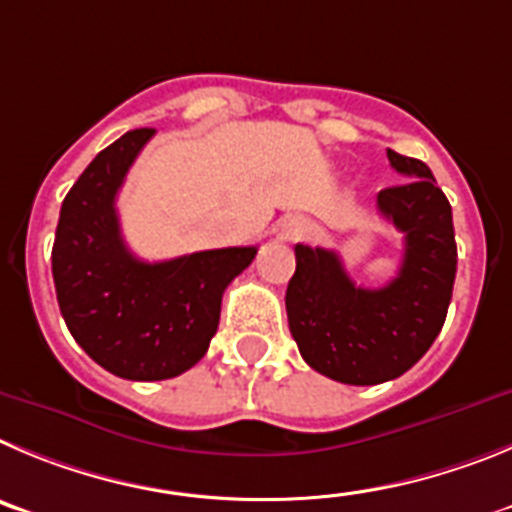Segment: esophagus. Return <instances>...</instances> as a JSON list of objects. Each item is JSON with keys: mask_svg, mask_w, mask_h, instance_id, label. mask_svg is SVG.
<instances>
[{"mask_svg": "<svg viewBox=\"0 0 512 512\" xmlns=\"http://www.w3.org/2000/svg\"><path fill=\"white\" fill-rule=\"evenodd\" d=\"M280 234L285 239H301L308 234V222L301 219V216H288L283 224H280Z\"/></svg>", "mask_w": 512, "mask_h": 512, "instance_id": "esophagus-1", "label": "esophagus"}]
</instances>
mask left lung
Returning a JSON list of instances; mask_svg holds the SVG:
<instances>
[{"instance_id": "left-lung-1", "label": "left lung", "mask_w": 512, "mask_h": 512, "mask_svg": "<svg viewBox=\"0 0 512 512\" xmlns=\"http://www.w3.org/2000/svg\"><path fill=\"white\" fill-rule=\"evenodd\" d=\"M388 160L408 178L377 193V211L405 237L398 275L382 288H359L336 252L296 245L285 290L301 357L344 385H377L411 370L444 326L457 275L451 206L434 173L393 150Z\"/></svg>"}]
</instances>
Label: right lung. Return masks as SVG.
I'll return each instance as SVG.
<instances>
[{
  "instance_id": "obj_1",
  "label": "right lung",
  "mask_w": 512,
  "mask_h": 512,
  "mask_svg": "<svg viewBox=\"0 0 512 512\" xmlns=\"http://www.w3.org/2000/svg\"><path fill=\"white\" fill-rule=\"evenodd\" d=\"M155 130H132L101 150L63 199L53 242L63 321L96 365L124 380L191 370L219 326L222 296L257 255L224 247L145 262L127 250L117 193Z\"/></svg>"
}]
</instances>
